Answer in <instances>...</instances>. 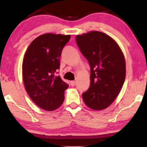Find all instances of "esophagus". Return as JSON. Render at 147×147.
Instances as JSON below:
<instances>
[{
	"mask_svg": "<svg viewBox=\"0 0 147 147\" xmlns=\"http://www.w3.org/2000/svg\"><path fill=\"white\" fill-rule=\"evenodd\" d=\"M75 84H76L75 81H72V82H70V84H71L72 86H74L75 85Z\"/></svg>",
	"mask_w": 147,
	"mask_h": 147,
	"instance_id": "34e87169",
	"label": "esophagus"
}]
</instances>
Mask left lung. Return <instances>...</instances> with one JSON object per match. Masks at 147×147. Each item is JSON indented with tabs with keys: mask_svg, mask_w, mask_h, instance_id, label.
Returning a JSON list of instances; mask_svg holds the SVG:
<instances>
[{
	"mask_svg": "<svg viewBox=\"0 0 147 147\" xmlns=\"http://www.w3.org/2000/svg\"><path fill=\"white\" fill-rule=\"evenodd\" d=\"M76 42L90 66V85L82 94L88 107L101 111L119 95L126 77L124 54L113 38L99 31L76 36Z\"/></svg>",
	"mask_w": 147,
	"mask_h": 147,
	"instance_id": "1",
	"label": "left lung"
}]
</instances>
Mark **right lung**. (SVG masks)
<instances>
[{
    "mask_svg": "<svg viewBox=\"0 0 147 147\" xmlns=\"http://www.w3.org/2000/svg\"><path fill=\"white\" fill-rule=\"evenodd\" d=\"M70 35L46 33L30 43L23 57L22 75L27 92L37 106L45 111L59 109L64 101V92L68 85L60 76L62 50Z\"/></svg>",
    "mask_w": 147,
    "mask_h": 147,
    "instance_id": "right-lung-1",
    "label": "right lung"
}]
</instances>
